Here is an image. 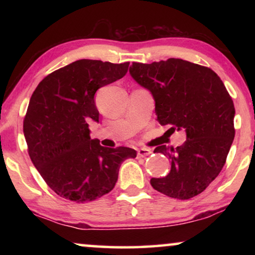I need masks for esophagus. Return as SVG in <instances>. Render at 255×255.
I'll return each instance as SVG.
<instances>
[{
	"label": "esophagus",
	"mask_w": 255,
	"mask_h": 255,
	"mask_svg": "<svg viewBox=\"0 0 255 255\" xmlns=\"http://www.w3.org/2000/svg\"><path fill=\"white\" fill-rule=\"evenodd\" d=\"M152 153L151 149L148 148H138L137 149V154L138 156H140V158H142V156H147Z\"/></svg>",
	"instance_id": "34e87169"
}]
</instances>
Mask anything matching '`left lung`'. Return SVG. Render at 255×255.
<instances>
[{
    "instance_id": "obj_1",
    "label": "left lung",
    "mask_w": 255,
    "mask_h": 255,
    "mask_svg": "<svg viewBox=\"0 0 255 255\" xmlns=\"http://www.w3.org/2000/svg\"><path fill=\"white\" fill-rule=\"evenodd\" d=\"M128 71L152 94L159 123L187 134L176 148L154 149L172 167L168 175L151 179L152 187L177 200L201 194L221 173L235 139V106L224 83L212 69L182 59L133 62Z\"/></svg>"
}]
</instances>
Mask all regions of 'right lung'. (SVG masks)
<instances>
[{
	"instance_id": "right-lung-1",
	"label": "right lung",
	"mask_w": 255,
	"mask_h": 255,
	"mask_svg": "<svg viewBox=\"0 0 255 255\" xmlns=\"http://www.w3.org/2000/svg\"><path fill=\"white\" fill-rule=\"evenodd\" d=\"M128 64L81 59L41 80L30 99L23 131L31 161L47 186L76 203L90 202L114 189L128 147H103L89 135L99 123L95 93L127 74Z\"/></svg>"
}]
</instances>
